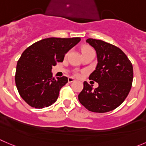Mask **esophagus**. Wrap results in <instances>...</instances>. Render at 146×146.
Here are the masks:
<instances>
[{"instance_id": "obj_1", "label": "esophagus", "mask_w": 146, "mask_h": 146, "mask_svg": "<svg viewBox=\"0 0 146 146\" xmlns=\"http://www.w3.org/2000/svg\"><path fill=\"white\" fill-rule=\"evenodd\" d=\"M74 81H75V80H74L73 77H69V78H68V82H69V83L73 82H74Z\"/></svg>"}]
</instances>
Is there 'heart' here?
Masks as SVG:
<instances>
[{"label": "heart", "instance_id": "heart-1", "mask_svg": "<svg viewBox=\"0 0 146 146\" xmlns=\"http://www.w3.org/2000/svg\"><path fill=\"white\" fill-rule=\"evenodd\" d=\"M90 50H92V48L91 47L88 46H83L82 48V54H84L85 52H87V51H90Z\"/></svg>", "mask_w": 146, "mask_h": 146}]
</instances>
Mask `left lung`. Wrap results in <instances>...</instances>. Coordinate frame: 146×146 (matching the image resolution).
Returning <instances> with one entry per match:
<instances>
[{"mask_svg":"<svg viewBox=\"0 0 146 146\" xmlns=\"http://www.w3.org/2000/svg\"><path fill=\"white\" fill-rule=\"evenodd\" d=\"M95 48L96 69L89 79L98 83L93 90L87 82L79 94L80 103L94 112H107L120 106L128 95L133 79V65L120 48L102 40H86Z\"/></svg>","mask_w":146,"mask_h":146,"instance_id":"1","label":"left lung"}]
</instances>
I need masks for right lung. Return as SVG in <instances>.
<instances>
[{"mask_svg":"<svg viewBox=\"0 0 146 146\" xmlns=\"http://www.w3.org/2000/svg\"><path fill=\"white\" fill-rule=\"evenodd\" d=\"M80 40L79 37L44 38L22 53L17 62L15 82L19 95L28 105L40 109L56 102L68 78L52 77V66L63 62L65 54Z\"/></svg>","mask_w":146,"mask_h":146,"instance_id":"right-lung-1","label":"right lung"}]
</instances>
